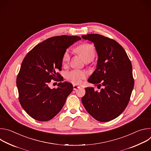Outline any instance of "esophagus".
Instances as JSON below:
<instances>
[{
	"instance_id": "obj_1",
	"label": "esophagus",
	"mask_w": 151,
	"mask_h": 151,
	"mask_svg": "<svg viewBox=\"0 0 151 151\" xmlns=\"http://www.w3.org/2000/svg\"><path fill=\"white\" fill-rule=\"evenodd\" d=\"M79 88H80V87H79V85H73V90H76L77 89H78Z\"/></svg>"
}]
</instances>
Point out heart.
<instances>
[{"label":"heart","instance_id":"obj_1","mask_svg":"<svg viewBox=\"0 0 151 151\" xmlns=\"http://www.w3.org/2000/svg\"><path fill=\"white\" fill-rule=\"evenodd\" d=\"M76 51L78 53L85 61L87 60H92L95 57V50L94 48L88 44H84L80 45L76 48ZM70 58V54L68 50L64 52L63 55V64H67ZM66 77L69 81L74 83H81L83 79L86 78V75L84 72L78 70H73L67 73Z\"/></svg>","mask_w":151,"mask_h":151}]
</instances>
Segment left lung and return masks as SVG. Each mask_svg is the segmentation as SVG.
<instances>
[{
    "label": "left lung",
    "mask_w": 151,
    "mask_h": 151,
    "mask_svg": "<svg viewBox=\"0 0 151 151\" xmlns=\"http://www.w3.org/2000/svg\"><path fill=\"white\" fill-rule=\"evenodd\" d=\"M82 39L93 43L98 55L96 69L88 82L100 91L85 88L82 104L90 115L100 122L111 121L126 108L134 87L132 63L122 47L115 40L98 34Z\"/></svg>",
    "instance_id": "1"
}]
</instances>
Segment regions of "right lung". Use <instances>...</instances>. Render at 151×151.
<instances>
[{"label":"right lung","mask_w":151,"mask_h":151,"mask_svg":"<svg viewBox=\"0 0 151 151\" xmlns=\"http://www.w3.org/2000/svg\"><path fill=\"white\" fill-rule=\"evenodd\" d=\"M79 36L61 35L48 38L35 46L24 58L17 78L19 103L26 113L39 121L53 118L61 110L73 90L68 82L51 88V79L59 78L64 52Z\"/></svg>","instance_id":"obj_1"}]
</instances>
